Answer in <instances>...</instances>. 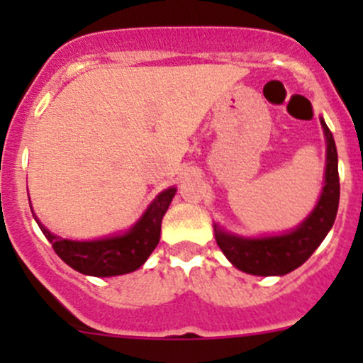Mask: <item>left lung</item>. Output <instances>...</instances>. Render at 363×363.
<instances>
[{"label":"left lung","mask_w":363,"mask_h":363,"mask_svg":"<svg viewBox=\"0 0 363 363\" xmlns=\"http://www.w3.org/2000/svg\"><path fill=\"white\" fill-rule=\"evenodd\" d=\"M325 137H327V170L325 186L314 211L309 218L290 233L263 239H242L216 230V242L223 255L242 272L252 276H284L302 265L316 247L323 242L335 221L339 207V168L337 149L334 135L321 119Z\"/></svg>","instance_id":"obj_1"}]
</instances>
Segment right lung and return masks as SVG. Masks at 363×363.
<instances>
[{
    "mask_svg": "<svg viewBox=\"0 0 363 363\" xmlns=\"http://www.w3.org/2000/svg\"><path fill=\"white\" fill-rule=\"evenodd\" d=\"M174 195L175 188H168L167 191L160 193L158 199L149 205L140 221L124 235L91 240V242H77V240H67L52 235L36 219V216H35L43 235L52 244L56 255L77 272L96 277L121 276V274L133 272L138 267L144 265L145 259L158 246L161 219H163Z\"/></svg>",
    "mask_w": 363,
    "mask_h": 363,
    "instance_id": "obj_1",
    "label": "right lung"
}]
</instances>
